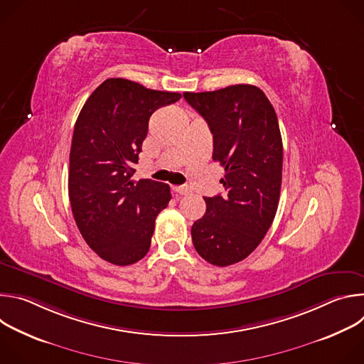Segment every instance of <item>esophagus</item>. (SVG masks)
I'll use <instances>...</instances> for the list:
<instances>
[{
	"label": "esophagus",
	"instance_id": "esophagus-1",
	"mask_svg": "<svg viewBox=\"0 0 364 364\" xmlns=\"http://www.w3.org/2000/svg\"><path fill=\"white\" fill-rule=\"evenodd\" d=\"M174 190H176V193H178V194H181V196H186V194H190V193H191V190H190L188 187H186V186H178V187H176Z\"/></svg>",
	"mask_w": 364,
	"mask_h": 364
}]
</instances>
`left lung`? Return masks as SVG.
<instances>
[{
  "label": "left lung",
  "mask_w": 364,
  "mask_h": 364,
  "mask_svg": "<svg viewBox=\"0 0 364 364\" xmlns=\"http://www.w3.org/2000/svg\"><path fill=\"white\" fill-rule=\"evenodd\" d=\"M184 99L213 134V160L225 167L223 196L204 197L205 213L191 226L197 253L212 265L243 261L277 215L282 181V138L274 107L252 85L186 92Z\"/></svg>",
  "instance_id": "1"
}]
</instances>
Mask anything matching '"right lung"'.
I'll return each mask as SVG.
<instances>
[{"mask_svg": "<svg viewBox=\"0 0 364 364\" xmlns=\"http://www.w3.org/2000/svg\"><path fill=\"white\" fill-rule=\"evenodd\" d=\"M181 97L122 77L107 79L83 105L75 124L69 198L75 222L93 252L127 267L151 246L155 219L170 198V186L131 180L149 117Z\"/></svg>", "mask_w": 364, "mask_h": 364, "instance_id": "right-lung-1", "label": "right lung"}]
</instances>
